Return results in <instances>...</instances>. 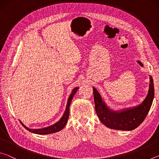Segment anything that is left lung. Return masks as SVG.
I'll list each match as a JSON object with an SVG mask.
<instances>
[{
    "label": "left lung",
    "instance_id": "obj_1",
    "mask_svg": "<svg viewBox=\"0 0 159 159\" xmlns=\"http://www.w3.org/2000/svg\"><path fill=\"white\" fill-rule=\"evenodd\" d=\"M138 63L143 66L140 61H138ZM93 93L97 115L103 124L114 130H132L138 128L144 121L149 111L154 97V81L152 77L150 76L149 89L146 98L141 104L120 111H114L109 109L95 88H93Z\"/></svg>",
    "mask_w": 159,
    "mask_h": 159
}]
</instances>
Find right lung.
I'll return each instance as SVG.
<instances>
[{
    "label": "right lung",
    "instance_id": "add662e5",
    "mask_svg": "<svg viewBox=\"0 0 159 159\" xmlns=\"http://www.w3.org/2000/svg\"><path fill=\"white\" fill-rule=\"evenodd\" d=\"M79 88H74L72 91V93L71 95H70L68 102H67V105H66V108L65 110V112H64V115L62 116V117L61 118V119L59 120L57 123H55V124L49 126V127L47 128H41V129H29L27 127L21 123L22 125L25 127L26 130H29V132L33 133H36V134H50V133H57V132L61 130V129H63L64 128V126L66 125L67 120H68L69 118V107H70V104H71L72 99H73V97L74 96L75 94L77 92Z\"/></svg>",
    "mask_w": 159,
    "mask_h": 159
}]
</instances>
